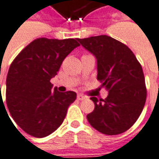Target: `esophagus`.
Masks as SVG:
<instances>
[{
	"mask_svg": "<svg viewBox=\"0 0 159 159\" xmlns=\"http://www.w3.org/2000/svg\"><path fill=\"white\" fill-rule=\"evenodd\" d=\"M77 98H78L79 100H84V99H86V97H84L83 95H81V94H79V95L77 96Z\"/></svg>",
	"mask_w": 159,
	"mask_h": 159,
	"instance_id": "obj_1",
	"label": "esophagus"
}]
</instances>
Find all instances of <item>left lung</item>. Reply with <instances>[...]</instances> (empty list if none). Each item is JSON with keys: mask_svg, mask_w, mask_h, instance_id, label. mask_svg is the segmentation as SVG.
Returning a JSON list of instances; mask_svg holds the SVG:
<instances>
[{"mask_svg": "<svg viewBox=\"0 0 159 159\" xmlns=\"http://www.w3.org/2000/svg\"><path fill=\"white\" fill-rule=\"evenodd\" d=\"M78 41L96 57L97 79L108 91L105 99L90 98L95 108L87 115L88 121L105 135L127 131L140 116L147 98L140 63L127 45L107 35Z\"/></svg>", "mask_w": 159, "mask_h": 159, "instance_id": "8db88e82", "label": "left lung"}]
</instances>
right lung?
I'll return each instance as SVG.
<instances>
[{
  "instance_id": "obj_1",
  "label": "right lung",
  "mask_w": 159,
  "mask_h": 159,
  "mask_svg": "<svg viewBox=\"0 0 159 159\" xmlns=\"http://www.w3.org/2000/svg\"><path fill=\"white\" fill-rule=\"evenodd\" d=\"M80 46L74 39L39 38L11 62L6 80V104L17 125L29 135L44 138L61 124L77 94L52 89L64 59Z\"/></svg>"
}]
</instances>
